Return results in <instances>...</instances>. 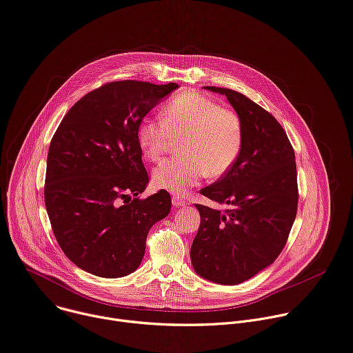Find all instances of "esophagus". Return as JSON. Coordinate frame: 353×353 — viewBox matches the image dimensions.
<instances>
[{
  "instance_id": "esophagus-1",
  "label": "esophagus",
  "mask_w": 353,
  "mask_h": 353,
  "mask_svg": "<svg viewBox=\"0 0 353 353\" xmlns=\"http://www.w3.org/2000/svg\"><path fill=\"white\" fill-rule=\"evenodd\" d=\"M188 202L185 201V199H182L181 196H174L172 198V205L175 206V208H181V206H185Z\"/></svg>"
}]
</instances>
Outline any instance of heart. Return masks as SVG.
<instances>
[{
	"label": "heart",
	"instance_id": "1",
	"mask_svg": "<svg viewBox=\"0 0 353 353\" xmlns=\"http://www.w3.org/2000/svg\"><path fill=\"white\" fill-rule=\"evenodd\" d=\"M175 159L155 167L157 188L185 194L206 175L219 178L237 161L244 143V128L237 112L196 92L174 97L163 110V119L144 117L137 126V143L143 154L157 161L174 139H179Z\"/></svg>",
	"mask_w": 353,
	"mask_h": 353
}]
</instances>
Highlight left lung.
<instances>
[{"mask_svg": "<svg viewBox=\"0 0 353 353\" xmlns=\"http://www.w3.org/2000/svg\"><path fill=\"white\" fill-rule=\"evenodd\" d=\"M225 95L241 117L244 143L224 176L201 190L225 210L196 205L201 225L190 247L194 272L220 285H239L275 262L296 219L299 192L293 147L279 122L245 95Z\"/></svg>", "mask_w": 353, "mask_h": 353, "instance_id": "obj_1", "label": "left lung"}]
</instances>
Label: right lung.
<instances>
[{"label":"right lung","mask_w":353,"mask_h":353,"mask_svg":"<svg viewBox=\"0 0 353 353\" xmlns=\"http://www.w3.org/2000/svg\"><path fill=\"white\" fill-rule=\"evenodd\" d=\"M176 88L133 80L105 84L67 112L52 139L45 182L50 224L65 256L95 276L134 272L150 228L171 210L164 189L136 198L148 183L137 126Z\"/></svg>","instance_id":"add662e5"}]
</instances>
